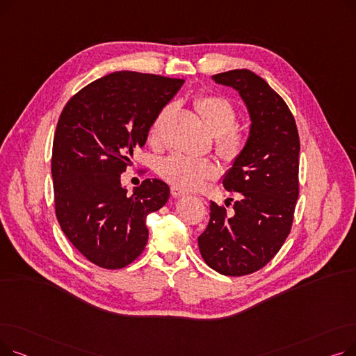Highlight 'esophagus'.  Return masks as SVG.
<instances>
[{"mask_svg":"<svg viewBox=\"0 0 356 356\" xmlns=\"http://www.w3.org/2000/svg\"><path fill=\"white\" fill-rule=\"evenodd\" d=\"M172 195H173L175 197H180V196H184L186 192L181 191L180 188H177V186H172Z\"/></svg>","mask_w":356,"mask_h":356,"instance_id":"obj_1","label":"esophagus"}]
</instances>
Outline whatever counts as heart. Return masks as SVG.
<instances>
[{"mask_svg": "<svg viewBox=\"0 0 356 356\" xmlns=\"http://www.w3.org/2000/svg\"><path fill=\"white\" fill-rule=\"evenodd\" d=\"M196 109L203 124L216 136V148L225 161H234L245 147V137L234 128L236 122V111L234 105L220 97L207 95L196 99ZM167 114V108L161 109L154 118L149 134L156 137ZM159 175L181 189H195L204 180L218 175V164L207 157H193L183 153H172L159 161Z\"/></svg>", "mask_w": 356, "mask_h": 356, "instance_id": "heart-1", "label": "heart"}]
</instances>
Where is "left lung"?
Returning a JSON list of instances; mask_svg holds the SVG:
<instances>
[{
  "mask_svg": "<svg viewBox=\"0 0 356 356\" xmlns=\"http://www.w3.org/2000/svg\"><path fill=\"white\" fill-rule=\"evenodd\" d=\"M212 79L239 93L251 127L244 149L222 180L227 191L238 192V199L231 212L211 202V219L197 244L211 268L239 277L268 264L290 234L300 140L287 104L258 74L235 69Z\"/></svg>",
  "mask_w": 356,
  "mask_h": 356,
  "instance_id": "obj_1",
  "label": "left lung"
}]
</instances>
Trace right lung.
<instances>
[{
    "label": "right lung",
    "instance_id": "obj_1",
    "mask_svg": "<svg viewBox=\"0 0 356 356\" xmlns=\"http://www.w3.org/2000/svg\"><path fill=\"white\" fill-rule=\"evenodd\" d=\"M183 79L121 70L89 83L63 108L56 127L51 177L56 216L67 239L90 263L124 268L148 239L145 218L170 196L159 179L133 195L121 173Z\"/></svg>",
    "mask_w": 356,
    "mask_h": 356
}]
</instances>
